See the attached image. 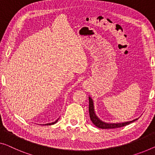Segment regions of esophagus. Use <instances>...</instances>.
<instances>
[{
    "label": "esophagus",
    "mask_w": 155,
    "mask_h": 155,
    "mask_svg": "<svg viewBox=\"0 0 155 155\" xmlns=\"http://www.w3.org/2000/svg\"><path fill=\"white\" fill-rule=\"evenodd\" d=\"M83 85H84V87L86 86V84H85V83H84V84H83Z\"/></svg>",
    "instance_id": "obj_1"
}]
</instances>
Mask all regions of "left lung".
Segmentation results:
<instances>
[{
    "mask_svg": "<svg viewBox=\"0 0 155 155\" xmlns=\"http://www.w3.org/2000/svg\"><path fill=\"white\" fill-rule=\"evenodd\" d=\"M89 114H90V117H91V121L92 122L94 125L97 127L101 129H114V128H118L121 127H124L127 125V124L131 123V122H134L139 118H136L133 120L129 121V122H120V123H108V122H103L102 120L99 118V117L97 116L95 114V112H94V104H93V100H92L91 97H89Z\"/></svg>",
    "mask_w": 155,
    "mask_h": 155,
    "instance_id": "left-lung-1",
    "label": "left lung"
}]
</instances>
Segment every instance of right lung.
<instances>
[{"instance_id": "right-lung-1", "label": "right lung", "mask_w": 155, "mask_h": 155, "mask_svg": "<svg viewBox=\"0 0 155 155\" xmlns=\"http://www.w3.org/2000/svg\"><path fill=\"white\" fill-rule=\"evenodd\" d=\"M59 119V118H58ZM58 120H55V122H51V123H47V124H45V125H51V124H55V123H56V122H58Z\"/></svg>"}]
</instances>
